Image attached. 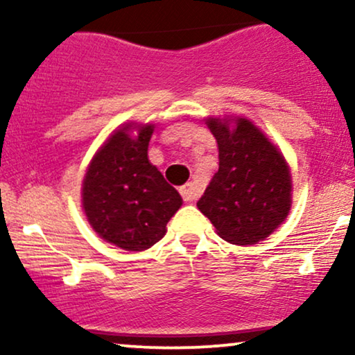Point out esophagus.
I'll use <instances>...</instances> for the list:
<instances>
[{"label":"esophagus","mask_w":355,"mask_h":355,"mask_svg":"<svg viewBox=\"0 0 355 355\" xmlns=\"http://www.w3.org/2000/svg\"><path fill=\"white\" fill-rule=\"evenodd\" d=\"M180 193H182L183 200H185L187 203L195 202V200H197V198H198V190H197V187H195V183H191V182L182 187Z\"/></svg>","instance_id":"esophagus-1"}]
</instances>
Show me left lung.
<instances>
[{"instance_id":"left-lung-1","label":"left lung","mask_w":355,"mask_h":355,"mask_svg":"<svg viewBox=\"0 0 355 355\" xmlns=\"http://www.w3.org/2000/svg\"><path fill=\"white\" fill-rule=\"evenodd\" d=\"M218 145V172L197 202L217 234L254 245L287 218L292 177L280 150L247 118H207Z\"/></svg>"}]
</instances>
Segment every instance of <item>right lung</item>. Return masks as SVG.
Here are the masks:
<instances>
[{
	"label": "right lung",
	"mask_w": 355,
	"mask_h": 355,
	"mask_svg": "<svg viewBox=\"0 0 355 355\" xmlns=\"http://www.w3.org/2000/svg\"><path fill=\"white\" fill-rule=\"evenodd\" d=\"M153 128L126 123L115 130L89 162L81 187L92 229L128 252L155 245L182 207L180 193L148 160Z\"/></svg>",
	"instance_id": "1"
}]
</instances>
